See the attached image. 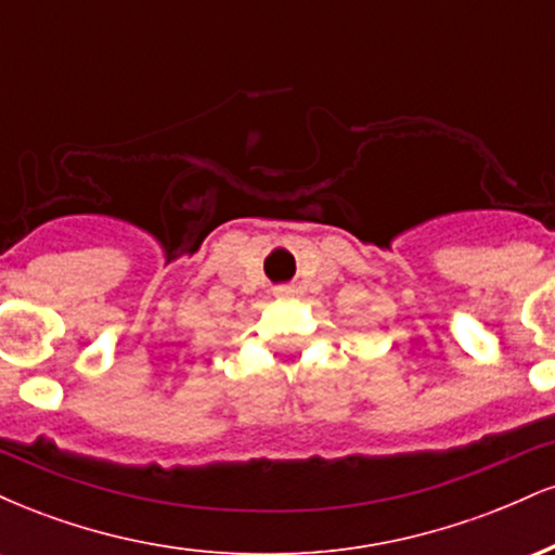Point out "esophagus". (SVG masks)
<instances>
[{
    "label": "esophagus",
    "mask_w": 555,
    "mask_h": 555,
    "mask_svg": "<svg viewBox=\"0 0 555 555\" xmlns=\"http://www.w3.org/2000/svg\"><path fill=\"white\" fill-rule=\"evenodd\" d=\"M273 295H276V297H292V295H295V286L279 284V286H273Z\"/></svg>",
    "instance_id": "1"
}]
</instances>
